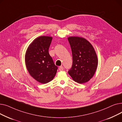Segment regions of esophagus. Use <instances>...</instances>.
Listing matches in <instances>:
<instances>
[{"label":"esophagus","mask_w":122,"mask_h":122,"mask_svg":"<svg viewBox=\"0 0 122 122\" xmlns=\"http://www.w3.org/2000/svg\"><path fill=\"white\" fill-rule=\"evenodd\" d=\"M59 70H60V71H63V70H64V68H63V67L62 66H60V67H59Z\"/></svg>","instance_id":"esophagus-1"}]
</instances>
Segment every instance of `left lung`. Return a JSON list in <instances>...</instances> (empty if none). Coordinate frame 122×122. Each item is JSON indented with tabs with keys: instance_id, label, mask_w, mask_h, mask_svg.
Masks as SVG:
<instances>
[{
	"instance_id": "left-lung-1",
	"label": "left lung",
	"mask_w": 122,
	"mask_h": 122,
	"mask_svg": "<svg viewBox=\"0 0 122 122\" xmlns=\"http://www.w3.org/2000/svg\"><path fill=\"white\" fill-rule=\"evenodd\" d=\"M68 40L71 46L73 64L68 74L73 80L79 84L90 80L98 66V59L92 44L86 38L69 36Z\"/></svg>"
}]
</instances>
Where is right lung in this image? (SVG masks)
Wrapping results in <instances>:
<instances>
[{
    "instance_id": "add662e5",
    "label": "right lung",
    "mask_w": 122,
    "mask_h": 122,
    "mask_svg": "<svg viewBox=\"0 0 122 122\" xmlns=\"http://www.w3.org/2000/svg\"><path fill=\"white\" fill-rule=\"evenodd\" d=\"M52 36H41L33 41L25 52V64L30 75L41 84L52 81L58 67L50 56L48 49Z\"/></svg>"
}]
</instances>
